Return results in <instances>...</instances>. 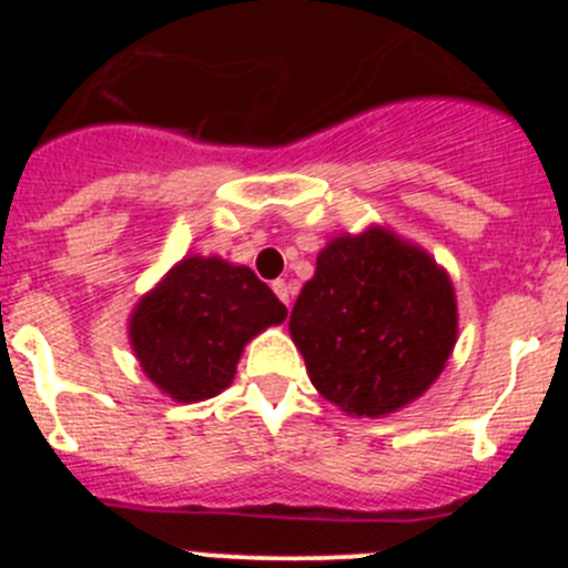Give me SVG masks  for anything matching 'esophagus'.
I'll list each match as a JSON object with an SVG mask.
<instances>
[{"mask_svg":"<svg viewBox=\"0 0 568 568\" xmlns=\"http://www.w3.org/2000/svg\"><path fill=\"white\" fill-rule=\"evenodd\" d=\"M272 288H274V294H277L280 300L285 302V305H291V288H288V283H285V280H274Z\"/></svg>","mask_w":568,"mask_h":568,"instance_id":"obj_1","label":"esophagus"}]
</instances>
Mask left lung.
Instances as JSON below:
<instances>
[{"mask_svg": "<svg viewBox=\"0 0 568 568\" xmlns=\"http://www.w3.org/2000/svg\"><path fill=\"white\" fill-rule=\"evenodd\" d=\"M288 329L326 400L379 417L443 374L456 343L454 285L426 252L371 227L321 252Z\"/></svg>", "mask_w": 568, "mask_h": 568, "instance_id": "obj_1", "label": "left lung"}]
</instances>
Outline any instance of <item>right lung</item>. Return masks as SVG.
<instances>
[{
  "label": "right lung",
  "instance_id": "obj_1",
  "mask_svg": "<svg viewBox=\"0 0 568 568\" xmlns=\"http://www.w3.org/2000/svg\"><path fill=\"white\" fill-rule=\"evenodd\" d=\"M288 311L247 266L183 257L136 305L129 335L148 379L170 398H214L236 374L244 343Z\"/></svg>",
  "mask_w": 568,
  "mask_h": 568
}]
</instances>
